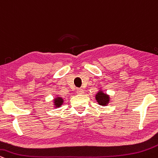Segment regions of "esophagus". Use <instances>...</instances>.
<instances>
[{
	"instance_id": "34e87169",
	"label": "esophagus",
	"mask_w": 158,
	"mask_h": 158,
	"mask_svg": "<svg viewBox=\"0 0 158 158\" xmlns=\"http://www.w3.org/2000/svg\"><path fill=\"white\" fill-rule=\"evenodd\" d=\"M76 92H77V94H83V93H84V91H83V89L78 88V89H77V91H76Z\"/></svg>"
}]
</instances>
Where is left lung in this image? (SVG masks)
I'll return each instance as SVG.
<instances>
[{
    "label": "left lung",
    "mask_w": 158,
    "mask_h": 158,
    "mask_svg": "<svg viewBox=\"0 0 158 158\" xmlns=\"http://www.w3.org/2000/svg\"><path fill=\"white\" fill-rule=\"evenodd\" d=\"M95 99L101 106H106L109 102V96L100 90L96 94Z\"/></svg>",
    "instance_id": "8db88e82"
}]
</instances>
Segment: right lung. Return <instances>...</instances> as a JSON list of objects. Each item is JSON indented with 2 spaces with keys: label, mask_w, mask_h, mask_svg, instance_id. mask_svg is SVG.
Instances as JSON below:
<instances>
[{
  "label": "right lung",
  "mask_w": 158,
  "mask_h": 158,
  "mask_svg": "<svg viewBox=\"0 0 158 158\" xmlns=\"http://www.w3.org/2000/svg\"><path fill=\"white\" fill-rule=\"evenodd\" d=\"M64 103V99H62V98L57 97L54 100V103H55V107H60L61 105Z\"/></svg>",
  "instance_id": "right-lung-1"
}]
</instances>
